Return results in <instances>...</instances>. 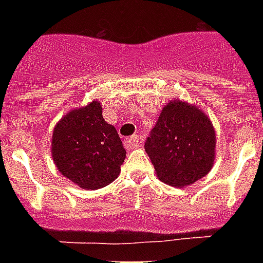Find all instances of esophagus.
Wrapping results in <instances>:
<instances>
[{
    "label": "esophagus",
    "mask_w": 263,
    "mask_h": 263,
    "mask_svg": "<svg viewBox=\"0 0 263 263\" xmlns=\"http://www.w3.org/2000/svg\"><path fill=\"white\" fill-rule=\"evenodd\" d=\"M141 142L142 141H141V138L138 136H133L126 139V146L127 147H137V146L141 145Z\"/></svg>",
    "instance_id": "obj_1"
}]
</instances>
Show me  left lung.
<instances>
[{"label": "left lung", "instance_id": "obj_1", "mask_svg": "<svg viewBox=\"0 0 263 263\" xmlns=\"http://www.w3.org/2000/svg\"><path fill=\"white\" fill-rule=\"evenodd\" d=\"M215 146L210 118L196 106L175 100L163 108L145 150L162 182L184 187L210 173Z\"/></svg>", "mask_w": 263, "mask_h": 263}]
</instances>
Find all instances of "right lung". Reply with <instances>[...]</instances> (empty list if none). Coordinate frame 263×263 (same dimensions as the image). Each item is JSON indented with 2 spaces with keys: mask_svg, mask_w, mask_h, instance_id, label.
I'll return each mask as SVG.
<instances>
[{
  "mask_svg": "<svg viewBox=\"0 0 263 263\" xmlns=\"http://www.w3.org/2000/svg\"><path fill=\"white\" fill-rule=\"evenodd\" d=\"M51 153L60 173L84 190L113 182L126 157L116 127L103 118L99 101L71 110L58 122Z\"/></svg>",
  "mask_w": 263,
  "mask_h": 263,
  "instance_id": "1",
  "label": "right lung"
}]
</instances>
